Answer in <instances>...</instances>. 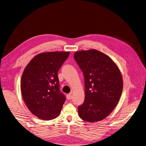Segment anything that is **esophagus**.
<instances>
[{"instance_id":"obj_1","label":"esophagus","mask_w":146,"mask_h":146,"mask_svg":"<svg viewBox=\"0 0 146 146\" xmlns=\"http://www.w3.org/2000/svg\"><path fill=\"white\" fill-rule=\"evenodd\" d=\"M67 98H68V100H69L72 99V93H70V94H69L67 95Z\"/></svg>"}]
</instances>
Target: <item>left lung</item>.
I'll return each instance as SVG.
<instances>
[{
  "label": "left lung",
  "instance_id": "left-lung-1",
  "mask_svg": "<svg viewBox=\"0 0 146 146\" xmlns=\"http://www.w3.org/2000/svg\"><path fill=\"white\" fill-rule=\"evenodd\" d=\"M74 58L84 77L85 100L78 115L88 122L100 121L115 108L122 94L123 80L115 62L96 50H80Z\"/></svg>",
  "mask_w": 146,
  "mask_h": 146
}]
</instances>
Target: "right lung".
Wrapping results in <instances>:
<instances>
[{
	"mask_svg": "<svg viewBox=\"0 0 146 146\" xmlns=\"http://www.w3.org/2000/svg\"><path fill=\"white\" fill-rule=\"evenodd\" d=\"M69 54L67 52L41 53L24 70L22 97L30 112L39 119L52 120L61 111L66 97L60 90L58 72Z\"/></svg>",
	"mask_w": 146,
	"mask_h": 146,
	"instance_id": "right-lung-1",
	"label": "right lung"
}]
</instances>
